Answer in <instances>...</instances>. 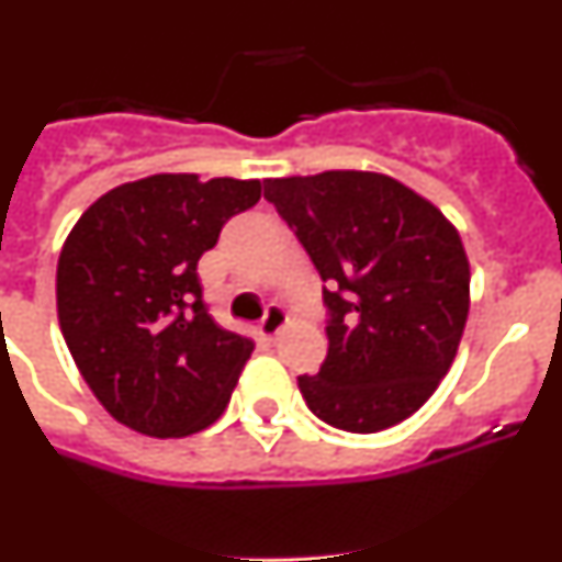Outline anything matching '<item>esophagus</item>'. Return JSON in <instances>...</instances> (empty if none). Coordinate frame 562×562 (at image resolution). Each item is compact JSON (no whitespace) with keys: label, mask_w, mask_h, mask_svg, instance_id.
<instances>
[{"label":"esophagus","mask_w":562,"mask_h":562,"mask_svg":"<svg viewBox=\"0 0 562 562\" xmlns=\"http://www.w3.org/2000/svg\"><path fill=\"white\" fill-rule=\"evenodd\" d=\"M286 326V312L281 310L278 304H272L270 310L265 312V317H261V324H258V335L261 337H276L278 331L284 329Z\"/></svg>","instance_id":"1"}]
</instances>
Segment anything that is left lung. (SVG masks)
<instances>
[{
  "label": "left lung",
  "mask_w": 562,
  "mask_h": 562,
  "mask_svg": "<svg viewBox=\"0 0 562 562\" xmlns=\"http://www.w3.org/2000/svg\"><path fill=\"white\" fill-rule=\"evenodd\" d=\"M265 200L326 281L329 351L297 389L317 419L376 434L430 400L470 312V261L445 213L374 171L267 180Z\"/></svg>",
  "instance_id": "1"
}]
</instances>
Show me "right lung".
Instances as JSON below:
<instances>
[{"instance_id":"obj_1","label":"right lung","mask_w":562,"mask_h":562,"mask_svg":"<svg viewBox=\"0 0 562 562\" xmlns=\"http://www.w3.org/2000/svg\"><path fill=\"white\" fill-rule=\"evenodd\" d=\"M258 200V180L154 173L103 193L69 231L58 324L92 394L126 428L177 439L227 408L252 340L207 315L196 265Z\"/></svg>"}]
</instances>
